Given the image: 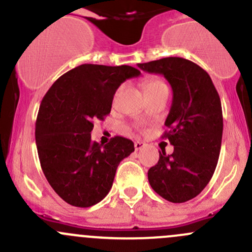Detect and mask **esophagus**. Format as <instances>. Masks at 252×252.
<instances>
[{"label": "esophagus", "mask_w": 252, "mask_h": 252, "mask_svg": "<svg viewBox=\"0 0 252 252\" xmlns=\"http://www.w3.org/2000/svg\"><path fill=\"white\" fill-rule=\"evenodd\" d=\"M145 146H146V145H145V142H142V141H135V144H134V147L136 151L141 150V148Z\"/></svg>", "instance_id": "34e87169"}]
</instances>
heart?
I'll list each match as a JSON object with an SVG mask.
<instances>
[{"mask_svg": "<svg viewBox=\"0 0 252 252\" xmlns=\"http://www.w3.org/2000/svg\"><path fill=\"white\" fill-rule=\"evenodd\" d=\"M142 88H144L145 95H148L151 94V93L159 91L161 88H166V84L159 78L151 77V78L145 79L144 83H142Z\"/></svg>", "mask_w": 252, "mask_h": 252, "instance_id": "obj_1", "label": "heart"}]
</instances>
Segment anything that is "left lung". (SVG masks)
<instances>
[{
	"label": "left lung",
	"instance_id": "obj_1",
	"mask_svg": "<svg viewBox=\"0 0 252 252\" xmlns=\"http://www.w3.org/2000/svg\"><path fill=\"white\" fill-rule=\"evenodd\" d=\"M142 71L159 73L173 89V104L163 134L174 146L148 170L151 187L171 203L197 197L213 177L221 151L223 118L221 100L210 76L199 65L170 57L137 63Z\"/></svg>",
	"mask_w": 252,
	"mask_h": 252
}]
</instances>
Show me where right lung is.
Returning <instances> with one entry per match:
<instances>
[{
    "instance_id": "1",
    "label": "right lung",
    "mask_w": 252,
    "mask_h": 252,
    "mask_svg": "<svg viewBox=\"0 0 252 252\" xmlns=\"http://www.w3.org/2000/svg\"><path fill=\"white\" fill-rule=\"evenodd\" d=\"M140 76L128 65L83 63L63 73L42 99L36 145L47 181L70 205L88 208L112 187L118 164L134 152V142L115 136L102 146L92 141L94 121L111 112L113 95L126 79Z\"/></svg>"
}]
</instances>
